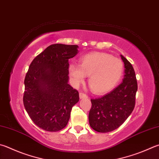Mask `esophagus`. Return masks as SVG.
<instances>
[{
  "instance_id": "esophagus-1",
  "label": "esophagus",
  "mask_w": 159,
  "mask_h": 159,
  "mask_svg": "<svg viewBox=\"0 0 159 159\" xmlns=\"http://www.w3.org/2000/svg\"><path fill=\"white\" fill-rule=\"evenodd\" d=\"M79 97L80 99H84V98H88V95L84 93V92H80L79 93Z\"/></svg>"
}]
</instances>
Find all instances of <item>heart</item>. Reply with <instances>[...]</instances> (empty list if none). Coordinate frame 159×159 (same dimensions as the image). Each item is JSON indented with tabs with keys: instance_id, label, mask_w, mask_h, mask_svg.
I'll return each mask as SVG.
<instances>
[{
	"instance_id": "obj_1",
	"label": "heart",
	"mask_w": 159,
	"mask_h": 159,
	"mask_svg": "<svg viewBox=\"0 0 159 159\" xmlns=\"http://www.w3.org/2000/svg\"><path fill=\"white\" fill-rule=\"evenodd\" d=\"M69 75L74 85L84 82L89 76V88L96 94H103L115 87L124 73V64L118 58L105 53H92L81 57L79 65L71 63Z\"/></svg>"
}]
</instances>
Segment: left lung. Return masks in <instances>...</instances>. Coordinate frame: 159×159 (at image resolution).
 <instances>
[{"label":"left lung","mask_w":159,"mask_h":159,"mask_svg":"<svg viewBox=\"0 0 159 159\" xmlns=\"http://www.w3.org/2000/svg\"><path fill=\"white\" fill-rule=\"evenodd\" d=\"M125 64L122 83L110 93L92 99L89 112L91 128L99 133H108L117 129L127 119L135 104L138 83L132 65L121 55Z\"/></svg>","instance_id":"obj_1"}]
</instances>
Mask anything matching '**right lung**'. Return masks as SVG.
I'll return each instance as SVG.
<instances>
[{"label":"right lung","mask_w":159,"mask_h":159,"mask_svg":"<svg viewBox=\"0 0 159 159\" xmlns=\"http://www.w3.org/2000/svg\"><path fill=\"white\" fill-rule=\"evenodd\" d=\"M78 45L51 44L34 57L24 80V107L32 121L47 131L67 126L79 94L68 84L69 59L78 53Z\"/></svg>","instance_id":"obj_1"}]
</instances>
